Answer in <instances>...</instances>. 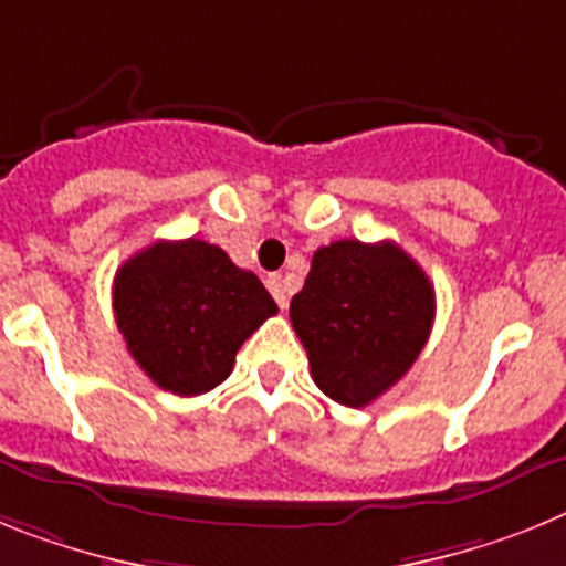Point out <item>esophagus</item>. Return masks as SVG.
I'll return each mask as SVG.
<instances>
[{
    "instance_id": "1",
    "label": "esophagus",
    "mask_w": 566,
    "mask_h": 566,
    "mask_svg": "<svg viewBox=\"0 0 566 566\" xmlns=\"http://www.w3.org/2000/svg\"><path fill=\"white\" fill-rule=\"evenodd\" d=\"M268 290H270V293H273L276 304L284 311V307H287V304H290V296H287V287H284V279L279 276V273H270V276H268Z\"/></svg>"
}]
</instances>
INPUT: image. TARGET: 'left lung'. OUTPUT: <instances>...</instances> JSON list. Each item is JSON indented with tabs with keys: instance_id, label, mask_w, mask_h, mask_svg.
Instances as JSON below:
<instances>
[{
	"instance_id": "1",
	"label": "left lung",
	"mask_w": 566,
	"mask_h": 566,
	"mask_svg": "<svg viewBox=\"0 0 566 566\" xmlns=\"http://www.w3.org/2000/svg\"><path fill=\"white\" fill-rule=\"evenodd\" d=\"M432 318L430 279L392 242L318 248L290 302L313 381L344 407H367L390 390L424 350Z\"/></svg>"
}]
</instances>
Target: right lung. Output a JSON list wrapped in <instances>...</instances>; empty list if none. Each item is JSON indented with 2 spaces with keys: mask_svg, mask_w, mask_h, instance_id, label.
Here are the masks:
<instances>
[{
  "mask_svg": "<svg viewBox=\"0 0 566 566\" xmlns=\"http://www.w3.org/2000/svg\"><path fill=\"white\" fill-rule=\"evenodd\" d=\"M276 311L255 273L201 239L150 244L113 279V316L127 353L176 396L222 385L244 338Z\"/></svg>",
  "mask_w": 566,
  "mask_h": 566,
  "instance_id": "obj_1",
  "label": "right lung"
}]
</instances>
